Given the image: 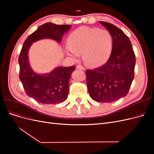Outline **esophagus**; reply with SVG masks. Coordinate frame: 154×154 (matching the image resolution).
I'll return each instance as SVG.
<instances>
[{
    "label": "esophagus",
    "instance_id": "1",
    "mask_svg": "<svg viewBox=\"0 0 154 154\" xmlns=\"http://www.w3.org/2000/svg\"><path fill=\"white\" fill-rule=\"evenodd\" d=\"M76 69H80V70H84V69H85V68L83 67V66H82L81 64L78 65V66H76Z\"/></svg>",
    "mask_w": 154,
    "mask_h": 154
}]
</instances>
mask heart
<instances>
[{
    "label": "heart",
    "instance_id": "1",
    "mask_svg": "<svg viewBox=\"0 0 154 154\" xmlns=\"http://www.w3.org/2000/svg\"><path fill=\"white\" fill-rule=\"evenodd\" d=\"M66 53L78 58L80 53L85 63L92 67L105 63L112 51L113 41L110 32L96 27L82 26L70 33Z\"/></svg>",
    "mask_w": 154,
    "mask_h": 154
}]
</instances>
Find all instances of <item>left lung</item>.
<instances>
[{"mask_svg":"<svg viewBox=\"0 0 154 154\" xmlns=\"http://www.w3.org/2000/svg\"><path fill=\"white\" fill-rule=\"evenodd\" d=\"M112 37V51L107 62L85 71L88 91L91 98L110 103L127 95L134 78L136 57L131 42L124 32L106 22H100Z\"/></svg>","mask_w":154,"mask_h":154,"instance_id":"obj_1","label":"left lung"}]
</instances>
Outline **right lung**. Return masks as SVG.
<instances>
[{"instance_id": "add662e5", "label": "right lung", "mask_w": 154, "mask_h": 154, "mask_svg": "<svg viewBox=\"0 0 154 154\" xmlns=\"http://www.w3.org/2000/svg\"><path fill=\"white\" fill-rule=\"evenodd\" d=\"M70 25H57L48 22L40 26L24 41L18 57L19 78L26 94L44 104H57L68 97L69 80L75 66L59 67L49 74H38L32 71L28 61V51L32 43L44 38L61 42Z\"/></svg>"}]
</instances>
